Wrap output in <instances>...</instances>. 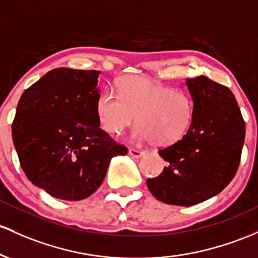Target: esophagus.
Here are the masks:
<instances>
[{"label":"esophagus","mask_w":258,"mask_h":258,"mask_svg":"<svg viewBox=\"0 0 258 258\" xmlns=\"http://www.w3.org/2000/svg\"><path fill=\"white\" fill-rule=\"evenodd\" d=\"M128 154L131 155V157H134V158H140L144 154V152L143 151H138V149H135V148H130L128 149Z\"/></svg>","instance_id":"esophagus-1"}]
</instances>
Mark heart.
Segmentation results:
<instances>
[{
  "instance_id": "heart-1",
  "label": "heart",
  "mask_w": 258,
  "mask_h": 258,
  "mask_svg": "<svg viewBox=\"0 0 258 258\" xmlns=\"http://www.w3.org/2000/svg\"><path fill=\"white\" fill-rule=\"evenodd\" d=\"M116 92L117 97L110 90L100 93L95 105L99 124L106 134L121 135L137 118L134 140L169 147L182 140L191 127L195 104L185 90L147 77L126 76L117 82Z\"/></svg>"
}]
</instances>
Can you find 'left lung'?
<instances>
[{
    "label": "left lung",
    "mask_w": 258,
    "mask_h": 258,
    "mask_svg": "<svg viewBox=\"0 0 258 258\" xmlns=\"http://www.w3.org/2000/svg\"><path fill=\"white\" fill-rule=\"evenodd\" d=\"M195 104L187 134L158 153L168 166L147 180L149 191L168 205H197L222 192L236 174L245 121L231 90L205 76L186 81Z\"/></svg>",
    "instance_id": "1"
}]
</instances>
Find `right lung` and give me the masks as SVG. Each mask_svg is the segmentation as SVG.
Segmentation results:
<instances>
[{
    "label": "right lung",
    "instance_id": "add662e5",
    "mask_svg": "<svg viewBox=\"0 0 258 258\" xmlns=\"http://www.w3.org/2000/svg\"><path fill=\"white\" fill-rule=\"evenodd\" d=\"M98 71L55 69L18 101L12 138L24 174L52 197L79 201L104 181L110 160L128 149L99 127Z\"/></svg>",
    "mask_w": 258,
    "mask_h": 258
}]
</instances>
